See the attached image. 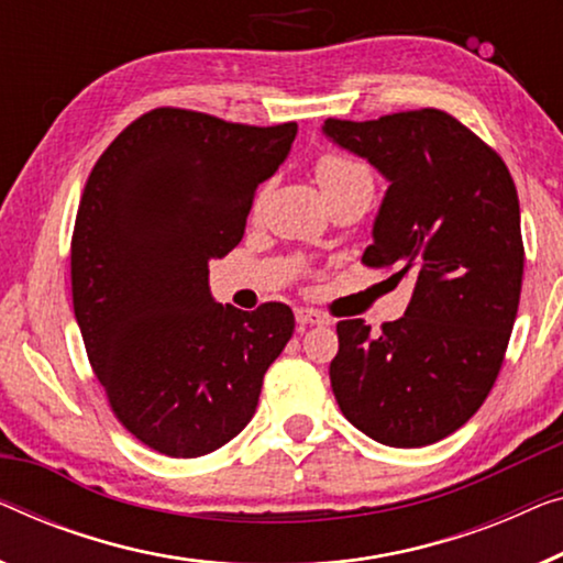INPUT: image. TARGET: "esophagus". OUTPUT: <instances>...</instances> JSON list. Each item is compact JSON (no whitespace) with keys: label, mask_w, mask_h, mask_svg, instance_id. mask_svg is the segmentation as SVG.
<instances>
[{"label":"esophagus","mask_w":563,"mask_h":563,"mask_svg":"<svg viewBox=\"0 0 563 563\" xmlns=\"http://www.w3.org/2000/svg\"><path fill=\"white\" fill-rule=\"evenodd\" d=\"M297 324H299V328H307V324H328V317H324L322 312H317V309L299 307L297 309Z\"/></svg>","instance_id":"esophagus-1"}]
</instances>
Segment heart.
I'll list each match as a JSON object with an SVG mask.
<instances>
[{"label":"heart","instance_id":"obj_1","mask_svg":"<svg viewBox=\"0 0 563 563\" xmlns=\"http://www.w3.org/2000/svg\"><path fill=\"white\" fill-rule=\"evenodd\" d=\"M355 175H368V169L357 162H350L345 157H338V154H322L317 159V180H320V187H332L350 180Z\"/></svg>","mask_w":563,"mask_h":563}]
</instances>
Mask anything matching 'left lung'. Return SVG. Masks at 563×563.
Here are the masks:
<instances>
[{
    "label": "left lung",
    "mask_w": 563,
    "mask_h": 563,
    "mask_svg": "<svg viewBox=\"0 0 563 563\" xmlns=\"http://www.w3.org/2000/svg\"><path fill=\"white\" fill-rule=\"evenodd\" d=\"M322 132L390 183L363 264L413 282L406 314L380 332L338 322L332 390L376 442L434 444L475 417L508 350L526 262L516 183L493 146L439 109L328 119Z\"/></svg>",
    "instance_id": "1"
}]
</instances>
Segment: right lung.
I'll list each match as a JSON object with an SVG mask.
<instances>
[{
  "mask_svg": "<svg viewBox=\"0 0 563 563\" xmlns=\"http://www.w3.org/2000/svg\"><path fill=\"white\" fill-rule=\"evenodd\" d=\"M295 136V121L249 126L162 106L88 175L70 241L73 309L113 417L154 452L202 457L241 434L295 332L282 301L243 312L208 289V262L239 246L256 187Z\"/></svg>",
  "mask_w": 563,
  "mask_h": 563,
  "instance_id": "obj_1",
  "label": "right lung"
}]
</instances>
